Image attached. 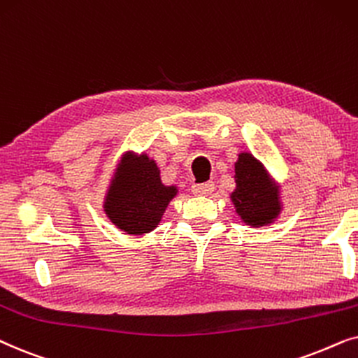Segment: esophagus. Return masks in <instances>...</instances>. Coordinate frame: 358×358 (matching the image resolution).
<instances>
[{
  "label": "esophagus",
  "instance_id": "34e87169",
  "mask_svg": "<svg viewBox=\"0 0 358 358\" xmlns=\"http://www.w3.org/2000/svg\"><path fill=\"white\" fill-rule=\"evenodd\" d=\"M192 192L193 194H196V196H206V194H211L214 192V182L194 183Z\"/></svg>",
  "mask_w": 358,
  "mask_h": 358
}]
</instances>
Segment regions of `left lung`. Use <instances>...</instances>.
I'll list each match as a JSON object with an SVG mask.
<instances>
[{
    "label": "left lung",
    "instance_id": "left-lung-1",
    "mask_svg": "<svg viewBox=\"0 0 358 358\" xmlns=\"http://www.w3.org/2000/svg\"><path fill=\"white\" fill-rule=\"evenodd\" d=\"M236 189L231 201L242 222L252 227L270 226L282 213L280 189L262 162L242 152L236 162Z\"/></svg>",
    "mask_w": 358,
    "mask_h": 358
}]
</instances>
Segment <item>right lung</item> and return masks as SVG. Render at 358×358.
Instances as JSON below:
<instances>
[{"label": "right lung", "instance_id": "obj_1", "mask_svg": "<svg viewBox=\"0 0 358 358\" xmlns=\"http://www.w3.org/2000/svg\"><path fill=\"white\" fill-rule=\"evenodd\" d=\"M175 185L162 183L155 160L142 152H126L119 160L104 196V213L114 226L129 236H144L159 226L169 203L176 196Z\"/></svg>", "mask_w": 358, "mask_h": 358}]
</instances>
